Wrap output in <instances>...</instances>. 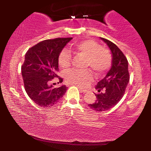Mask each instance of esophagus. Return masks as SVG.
Returning a JSON list of instances; mask_svg holds the SVG:
<instances>
[{"label": "esophagus", "instance_id": "esophagus-1", "mask_svg": "<svg viewBox=\"0 0 151 151\" xmlns=\"http://www.w3.org/2000/svg\"><path fill=\"white\" fill-rule=\"evenodd\" d=\"M79 89L81 91V92H84V93L87 92V89H84V88H81V87H80V86H79Z\"/></svg>", "mask_w": 151, "mask_h": 151}]
</instances>
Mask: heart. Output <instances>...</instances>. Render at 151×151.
Returning <instances> with one entry per match:
<instances>
[{
  "instance_id": "obj_1",
  "label": "heart",
  "mask_w": 151,
  "mask_h": 151,
  "mask_svg": "<svg viewBox=\"0 0 151 151\" xmlns=\"http://www.w3.org/2000/svg\"><path fill=\"white\" fill-rule=\"evenodd\" d=\"M71 52L77 56L86 58L85 67H89L96 75H102L110 69L112 65V55L108 49L101 47L93 40H85L74 42L68 50L63 49L58 55V64L62 69L67 70L71 66ZM67 82L84 86L92 79L90 70H73L65 74Z\"/></svg>"
}]
</instances>
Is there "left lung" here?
<instances>
[{
	"instance_id": "obj_1",
	"label": "left lung",
	"mask_w": 151,
	"mask_h": 151,
	"mask_svg": "<svg viewBox=\"0 0 151 151\" xmlns=\"http://www.w3.org/2000/svg\"><path fill=\"white\" fill-rule=\"evenodd\" d=\"M108 45L112 52V67L106 76L96 86V99L89 104V108L96 111H104L116 105L122 99L129 81L128 60L122 51L114 43L101 37Z\"/></svg>"
}]
</instances>
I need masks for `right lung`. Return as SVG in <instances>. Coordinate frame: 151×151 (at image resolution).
<instances>
[{
	"label": "right lung",
	"instance_id": "right-lung-1",
	"mask_svg": "<svg viewBox=\"0 0 151 151\" xmlns=\"http://www.w3.org/2000/svg\"><path fill=\"white\" fill-rule=\"evenodd\" d=\"M72 39L45 40L32 46L25 54L21 67L24 86L29 97L39 106H52L67 91L65 85L55 87L50 82L56 77L59 82H62L63 79L57 74L59 72L58 55Z\"/></svg>",
	"mask_w": 151,
	"mask_h": 151
}]
</instances>
